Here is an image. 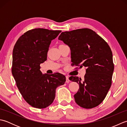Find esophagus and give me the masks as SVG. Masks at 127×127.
Listing matches in <instances>:
<instances>
[{
	"instance_id": "obj_1",
	"label": "esophagus",
	"mask_w": 127,
	"mask_h": 127,
	"mask_svg": "<svg viewBox=\"0 0 127 127\" xmlns=\"http://www.w3.org/2000/svg\"><path fill=\"white\" fill-rule=\"evenodd\" d=\"M69 77L68 76H66V83H69Z\"/></svg>"
}]
</instances>
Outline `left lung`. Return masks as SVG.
Wrapping results in <instances>:
<instances>
[{"instance_id": "8db88e82", "label": "left lung", "mask_w": 127, "mask_h": 127, "mask_svg": "<svg viewBox=\"0 0 127 127\" xmlns=\"http://www.w3.org/2000/svg\"><path fill=\"white\" fill-rule=\"evenodd\" d=\"M58 39L70 48L71 65L87 68L83 81L76 76L69 77L80 87L74 95L75 102L85 109L98 106L111 86L114 64L111 48L101 37L88 28L62 32Z\"/></svg>"}]
</instances>
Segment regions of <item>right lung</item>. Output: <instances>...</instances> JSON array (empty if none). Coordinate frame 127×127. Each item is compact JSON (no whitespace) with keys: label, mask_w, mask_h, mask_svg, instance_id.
I'll return each mask as SVG.
<instances>
[{"label":"right lung","mask_w":127,"mask_h":127,"mask_svg":"<svg viewBox=\"0 0 127 127\" xmlns=\"http://www.w3.org/2000/svg\"><path fill=\"white\" fill-rule=\"evenodd\" d=\"M61 32L31 29L19 37L13 47L12 75L24 99L35 108L44 109L52 104L57 87L65 82L63 74H42L40 70V64L47 60L51 41Z\"/></svg>","instance_id":"right-lung-1"}]
</instances>
